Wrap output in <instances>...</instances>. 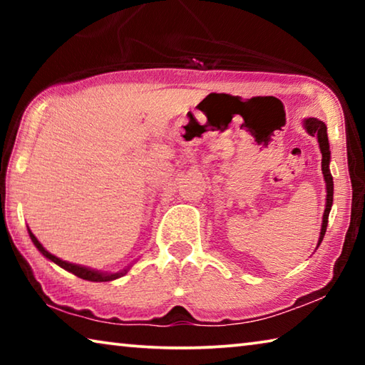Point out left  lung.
<instances>
[{
	"label": "left lung",
	"mask_w": 365,
	"mask_h": 365,
	"mask_svg": "<svg viewBox=\"0 0 365 365\" xmlns=\"http://www.w3.org/2000/svg\"><path fill=\"white\" fill-rule=\"evenodd\" d=\"M302 127L304 130L311 135V137H317L320 153H322V174L327 187V200H325V211L322 217V228H320V237L317 248L322 243L324 235L327 232V224H329V214L333 205V177L330 174V145H329V137H327V125L322 122L316 119V117H306L302 120Z\"/></svg>",
	"instance_id": "left-lung-1"
}]
</instances>
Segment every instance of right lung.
Listing matches in <instances>:
<instances>
[{"label":"right lung","mask_w":365,"mask_h":365,"mask_svg":"<svg viewBox=\"0 0 365 365\" xmlns=\"http://www.w3.org/2000/svg\"><path fill=\"white\" fill-rule=\"evenodd\" d=\"M29 235H30V240H32L34 245L36 246V250H38L43 256H45L46 259H49V261H51V262L58 264L59 267H63L64 270L71 272V274H73V275H77L78 279H83V280H88V282H110V280L120 279V277L125 275L127 272L130 270V267H132V264H130V265H127L125 269H122L119 272H101V270H96V269L85 267V265L67 262V261H63V259L56 257L54 255H51V252L43 248V245L38 242V240H36V237L32 233V230H30V228H29Z\"/></svg>","instance_id":"add662e5"}]
</instances>
